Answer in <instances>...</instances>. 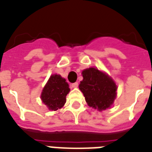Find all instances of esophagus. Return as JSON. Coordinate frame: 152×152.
Instances as JSON below:
<instances>
[{
    "mask_svg": "<svg viewBox=\"0 0 152 152\" xmlns=\"http://www.w3.org/2000/svg\"><path fill=\"white\" fill-rule=\"evenodd\" d=\"M78 85H79V83H77V82H76V83H72L71 87H72V88H77V87H78Z\"/></svg>",
    "mask_w": 152,
    "mask_h": 152,
    "instance_id": "1",
    "label": "esophagus"
}]
</instances>
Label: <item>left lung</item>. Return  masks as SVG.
<instances>
[{"label": "left lung", "instance_id": "1", "mask_svg": "<svg viewBox=\"0 0 152 152\" xmlns=\"http://www.w3.org/2000/svg\"><path fill=\"white\" fill-rule=\"evenodd\" d=\"M83 80L79 85L87 103L97 110H105L113 103L117 95V85L111 77L95 68L82 72Z\"/></svg>", "mask_w": 152, "mask_h": 152}]
</instances>
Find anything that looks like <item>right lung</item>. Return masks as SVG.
Segmentation results:
<instances>
[{
	"label": "right lung",
	"instance_id": "right-lung-1",
	"mask_svg": "<svg viewBox=\"0 0 152 152\" xmlns=\"http://www.w3.org/2000/svg\"><path fill=\"white\" fill-rule=\"evenodd\" d=\"M70 91L66 80L57 74L50 76L42 89L41 99L50 110H57L66 102V95Z\"/></svg>",
	"mask_w": 152,
	"mask_h": 152
}]
</instances>
